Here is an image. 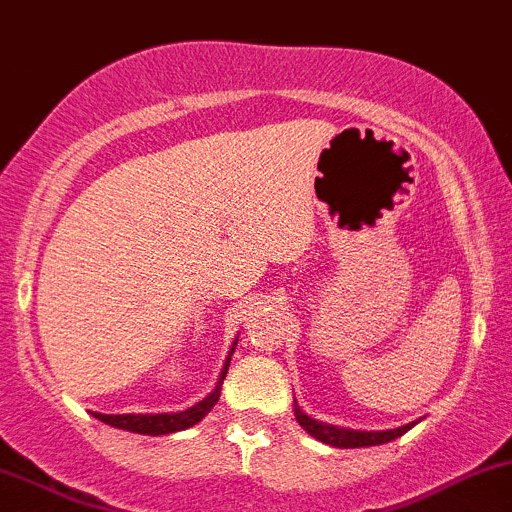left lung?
Returning <instances> with one entry per match:
<instances>
[{"label":"left lung","mask_w":512,"mask_h":512,"mask_svg":"<svg viewBox=\"0 0 512 512\" xmlns=\"http://www.w3.org/2000/svg\"><path fill=\"white\" fill-rule=\"evenodd\" d=\"M295 417L302 425V430L307 434H312L315 439H320L324 444H332V447L339 449H356V447H376V444H386L393 442L395 437L405 434L412 425H403L398 430H386V432H359V430H342V427L327 425V422H317L312 417H307L298 405H295Z\"/></svg>","instance_id":"obj_1"}]
</instances>
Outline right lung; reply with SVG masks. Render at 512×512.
Returning a JSON list of instances; mask_svg holds the SVG:
<instances>
[{
  "label": "right lung",
  "mask_w": 512,
  "mask_h": 512,
  "mask_svg": "<svg viewBox=\"0 0 512 512\" xmlns=\"http://www.w3.org/2000/svg\"><path fill=\"white\" fill-rule=\"evenodd\" d=\"M239 339H234V346ZM234 346L227 356V364H224L222 373H219V381L217 386L205 400H200L197 405L192 408L183 410V412H173V415H102V412H92L97 420H102L104 425H112L119 427V430H129V432H139V434H151V437H158V434H170V432H180V430H188V427L197 425L202 417L207 415L214 408V403L219 400V393H222V383L227 378L229 371V361H232L234 354Z\"/></svg>",
  "instance_id": "right-lung-1"
}]
</instances>
